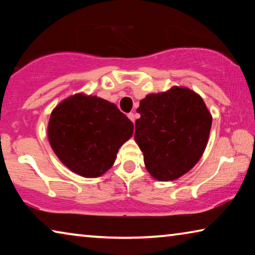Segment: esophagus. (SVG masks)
<instances>
[{
  "instance_id": "esophagus-1",
  "label": "esophagus",
  "mask_w": 255,
  "mask_h": 255,
  "mask_svg": "<svg viewBox=\"0 0 255 255\" xmlns=\"http://www.w3.org/2000/svg\"><path fill=\"white\" fill-rule=\"evenodd\" d=\"M128 118L130 119L132 123H135V115H133L132 112H130V114H128Z\"/></svg>"
}]
</instances>
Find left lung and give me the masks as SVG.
<instances>
[{
    "mask_svg": "<svg viewBox=\"0 0 255 255\" xmlns=\"http://www.w3.org/2000/svg\"><path fill=\"white\" fill-rule=\"evenodd\" d=\"M135 141L145 167L157 181L181 178L196 165L208 144L213 116L197 92L172 86L140 100Z\"/></svg>",
    "mask_w": 255,
    "mask_h": 255,
    "instance_id": "left-lung-1",
    "label": "left lung"
}]
</instances>
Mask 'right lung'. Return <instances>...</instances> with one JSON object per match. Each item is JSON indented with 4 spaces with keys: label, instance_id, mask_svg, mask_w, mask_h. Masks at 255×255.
Instances as JSON below:
<instances>
[{
    "label": "right lung",
    "instance_id": "right-lung-1",
    "mask_svg": "<svg viewBox=\"0 0 255 255\" xmlns=\"http://www.w3.org/2000/svg\"><path fill=\"white\" fill-rule=\"evenodd\" d=\"M132 132V123L115 103L83 92L60 101L47 126L56 156L83 178H98L111 169Z\"/></svg>",
    "mask_w": 255,
    "mask_h": 255
}]
</instances>
